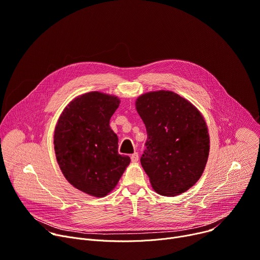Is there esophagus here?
<instances>
[{"mask_svg":"<svg viewBox=\"0 0 260 260\" xmlns=\"http://www.w3.org/2000/svg\"><path fill=\"white\" fill-rule=\"evenodd\" d=\"M131 159L133 162H137L139 160V154L138 152H134L132 155H131Z\"/></svg>","mask_w":260,"mask_h":260,"instance_id":"esophagus-1","label":"esophagus"}]
</instances>
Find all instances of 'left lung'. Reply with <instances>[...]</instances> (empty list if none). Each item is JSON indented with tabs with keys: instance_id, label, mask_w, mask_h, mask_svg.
Wrapping results in <instances>:
<instances>
[{
	"instance_id": "8db88e82",
	"label": "left lung",
	"mask_w": 260,
	"mask_h": 260,
	"mask_svg": "<svg viewBox=\"0 0 260 260\" xmlns=\"http://www.w3.org/2000/svg\"><path fill=\"white\" fill-rule=\"evenodd\" d=\"M146 126L141 165L154 191L179 195L201 177L209 152V137L200 112L171 91L149 92L136 102Z\"/></svg>"
}]
</instances>
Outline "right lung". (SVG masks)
I'll return each mask as SVG.
<instances>
[{"label":"right lung","instance_id":"1","mask_svg":"<svg viewBox=\"0 0 260 260\" xmlns=\"http://www.w3.org/2000/svg\"><path fill=\"white\" fill-rule=\"evenodd\" d=\"M119 100L100 92L77 98L61 114L54 144L60 169L78 190L95 197L111 192L131 161L118 153L110 119Z\"/></svg>","mask_w":260,"mask_h":260}]
</instances>
